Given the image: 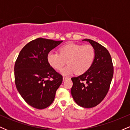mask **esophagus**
<instances>
[{"mask_svg": "<svg viewBox=\"0 0 130 130\" xmlns=\"http://www.w3.org/2000/svg\"><path fill=\"white\" fill-rule=\"evenodd\" d=\"M69 79L68 77H63V81H65L67 79Z\"/></svg>", "mask_w": 130, "mask_h": 130, "instance_id": "esophagus-1", "label": "esophagus"}]
</instances>
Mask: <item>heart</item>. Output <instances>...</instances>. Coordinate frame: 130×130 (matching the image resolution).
Here are the masks:
<instances>
[{"mask_svg":"<svg viewBox=\"0 0 130 130\" xmlns=\"http://www.w3.org/2000/svg\"><path fill=\"white\" fill-rule=\"evenodd\" d=\"M95 52L93 46L82 45L70 42L59 49V54L50 51L47 54L49 64L56 70H60L65 63L68 64L61 70L63 75L68 76L74 73L80 74L90 68L95 59Z\"/></svg>","mask_w":130,"mask_h":130,"instance_id":"b5f03b06","label":"heart"}]
</instances>
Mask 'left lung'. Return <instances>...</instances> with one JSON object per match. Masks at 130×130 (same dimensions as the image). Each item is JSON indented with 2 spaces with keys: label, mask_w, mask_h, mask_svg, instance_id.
Returning a JSON list of instances; mask_svg holds the SVG:
<instances>
[{
  "label": "left lung",
  "mask_w": 130,
  "mask_h": 130,
  "mask_svg": "<svg viewBox=\"0 0 130 130\" xmlns=\"http://www.w3.org/2000/svg\"><path fill=\"white\" fill-rule=\"evenodd\" d=\"M89 42L95 52L92 66L86 72L71 78V93L74 101L80 106L91 108L100 103L109 89L114 74L111 55L100 44L90 39Z\"/></svg>",
  "instance_id": "1"
}]
</instances>
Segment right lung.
I'll return each mask as SVG.
<instances>
[{
    "label": "right lung",
    "mask_w": 130,
    "mask_h": 130,
    "mask_svg": "<svg viewBox=\"0 0 130 130\" xmlns=\"http://www.w3.org/2000/svg\"><path fill=\"white\" fill-rule=\"evenodd\" d=\"M62 41L38 38L27 43L19 54L14 68L16 87L33 108L43 109L50 106L62 84V76L51 67L47 56Z\"/></svg>",
    "instance_id": "add662e5"
}]
</instances>
